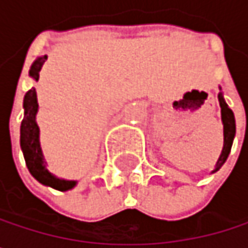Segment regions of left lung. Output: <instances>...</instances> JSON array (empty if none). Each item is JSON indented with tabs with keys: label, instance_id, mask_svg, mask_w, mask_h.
<instances>
[{
	"label": "left lung",
	"instance_id": "1",
	"mask_svg": "<svg viewBox=\"0 0 248 248\" xmlns=\"http://www.w3.org/2000/svg\"><path fill=\"white\" fill-rule=\"evenodd\" d=\"M221 90V87H220ZM218 102H220V108H221V122H223V130H224V145L223 151H221V155L220 158L217 159V164L214 167V170L211 171V173L217 172L221 167L224 165V162L227 161L228 155H230V151H231V146H232V140H234V136H235V119H234V113L232 110L228 108V105L225 103L223 96V92L218 93Z\"/></svg>",
	"mask_w": 248,
	"mask_h": 248
}]
</instances>
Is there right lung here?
I'll return each instance as SVG.
<instances>
[{
	"instance_id": "add662e5",
	"label": "right lung",
	"mask_w": 248,
	"mask_h": 248,
	"mask_svg": "<svg viewBox=\"0 0 248 248\" xmlns=\"http://www.w3.org/2000/svg\"><path fill=\"white\" fill-rule=\"evenodd\" d=\"M47 56H40L34 60V63L30 67L28 75L32 80L38 81L40 70L43 64L46 63ZM24 109V118L20 127V146L24 155L25 165L30 173L43 185L51 186L57 191H69L73 189L77 185L75 179H64L59 178L47 170V162L41 149L40 143V127L37 124V113H38V102H37V92L34 87H31L24 96L23 102Z\"/></svg>"
}]
</instances>
